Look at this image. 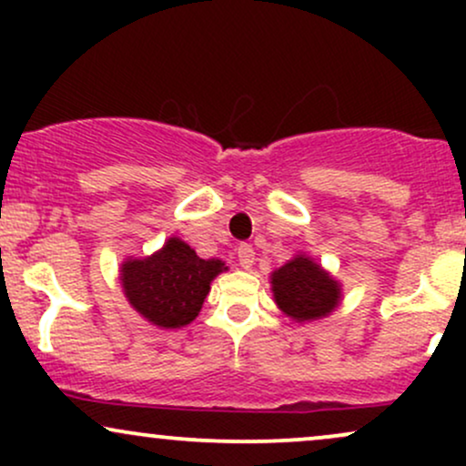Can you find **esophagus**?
<instances>
[{
  "label": "esophagus",
  "mask_w": 466,
  "mask_h": 466,
  "mask_svg": "<svg viewBox=\"0 0 466 466\" xmlns=\"http://www.w3.org/2000/svg\"><path fill=\"white\" fill-rule=\"evenodd\" d=\"M237 256H238V265L243 267V269H249V267L254 265L256 251H254V248H251V245L240 243L237 248Z\"/></svg>",
  "instance_id": "obj_1"
}]
</instances>
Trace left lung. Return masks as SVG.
<instances>
[{
	"instance_id": "1",
	"label": "left lung",
	"mask_w": 466,
	"mask_h": 466,
	"mask_svg": "<svg viewBox=\"0 0 466 466\" xmlns=\"http://www.w3.org/2000/svg\"><path fill=\"white\" fill-rule=\"evenodd\" d=\"M269 285L282 315L298 324L329 318L344 296L341 282L307 251H298L291 260L271 271Z\"/></svg>"
}]
</instances>
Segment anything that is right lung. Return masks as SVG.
Returning <instances> with one entry per match:
<instances>
[{
  "mask_svg": "<svg viewBox=\"0 0 466 466\" xmlns=\"http://www.w3.org/2000/svg\"><path fill=\"white\" fill-rule=\"evenodd\" d=\"M223 271V260L199 258L186 240L170 237L151 256L122 260L117 278L133 311L168 330L184 329L199 315L210 282Z\"/></svg>",
  "mask_w": 466,
  "mask_h": 466,
  "instance_id": "1",
  "label": "right lung"
}]
</instances>
